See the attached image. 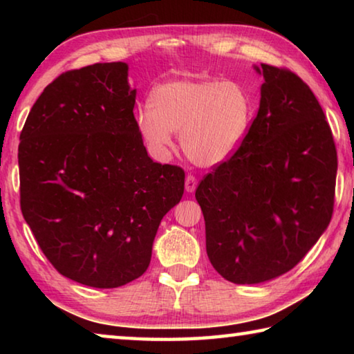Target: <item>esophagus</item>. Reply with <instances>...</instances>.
Returning a JSON list of instances; mask_svg holds the SVG:
<instances>
[{"mask_svg":"<svg viewBox=\"0 0 354 354\" xmlns=\"http://www.w3.org/2000/svg\"><path fill=\"white\" fill-rule=\"evenodd\" d=\"M196 178L194 176V175H187L185 176V192H187V194H194L195 192V189H196Z\"/></svg>","mask_w":354,"mask_h":354,"instance_id":"1","label":"esophagus"}]
</instances>
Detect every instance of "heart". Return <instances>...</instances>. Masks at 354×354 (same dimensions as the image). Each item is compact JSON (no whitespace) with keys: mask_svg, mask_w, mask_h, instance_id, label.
<instances>
[{"mask_svg":"<svg viewBox=\"0 0 354 354\" xmlns=\"http://www.w3.org/2000/svg\"><path fill=\"white\" fill-rule=\"evenodd\" d=\"M251 122V100L234 81L179 76L156 84L149 106L136 113L137 133L164 158L179 131L184 154L200 167L225 162L241 148Z\"/></svg>","mask_w":354,"mask_h":354,"instance_id":"b5f03b06","label":"heart"}]
</instances>
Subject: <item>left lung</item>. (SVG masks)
<instances>
[{"label":"left lung","instance_id":"8db88e82","mask_svg":"<svg viewBox=\"0 0 354 354\" xmlns=\"http://www.w3.org/2000/svg\"><path fill=\"white\" fill-rule=\"evenodd\" d=\"M261 103L241 148L195 192L212 267L234 284L281 277L331 221L337 153L315 95L289 70L261 64Z\"/></svg>","mask_w":354,"mask_h":354}]
</instances>
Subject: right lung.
Wrapping results in <instances>:
<instances>
[{"label":"right lung","mask_w":354,"mask_h":354,"mask_svg":"<svg viewBox=\"0 0 354 354\" xmlns=\"http://www.w3.org/2000/svg\"><path fill=\"white\" fill-rule=\"evenodd\" d=\"M128 64L65 71L20 134V205L40 250L76 283L113 289L147 272L184 170L149 158L137 133Z\"/></svg>","instance_id":"right-lung-1"}]
</instances>
